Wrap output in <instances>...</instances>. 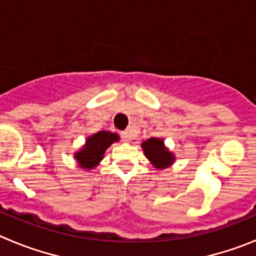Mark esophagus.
<instances>
[{
	"instance_id": "34e87169",
	"label": "esophagus",
	"mask_w": 256,
	"mask_h": 256,
	"mask_svg": "<svg viewBox=\"0 0 256 256\" xmlns=\"http://www.w3.org/2000/svg\"><path fill=\"white\" fill-rule=\"evenodd\" d=\"M120 136L124 142H130L133 140V134L130 130H124V132H122Z\"/></svg>"
}]
</instances>
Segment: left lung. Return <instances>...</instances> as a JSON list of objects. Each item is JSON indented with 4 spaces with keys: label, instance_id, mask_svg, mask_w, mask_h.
<instances>
[{
    "label": "left lung",
    "instance_id": "left-lung-1",
    "mask_svg": "<svg viewBox=\"0 0 256 256\" xmlns=\"http://www.w3.org/2000/svg\"><path fill=\"white\" fill-rule=\"evenodd\" d=\"M141 148L144 150V156L152 164L154 168H156L158 170L169 168L176 162V156L165 146L164 140L151 137V138L142 142Z\"/></svg>",
    "mask_w": 256,
    "mask_h": 256
}]
</instances>
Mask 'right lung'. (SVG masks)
Masks as SVG:
<instances>
[{
  "mask_svg": "<svg viewBox=\"0 0 256 256\" xmlns=\"http://www.w3.org/2000/svg\"><path fill=\"white\" fill-rule=\"evenodd\" d=\"M119 140H120L119 134L108 130H100L87 137L82 148L74 152V159L78 162L79 168L84 170L96 168L104 159L105 151Z\"/></svg>",
  "mask_w": 256,
  "mask_h": 256,
  "instance_id": "1",
  "label": "right lung"
}]
</instances>
